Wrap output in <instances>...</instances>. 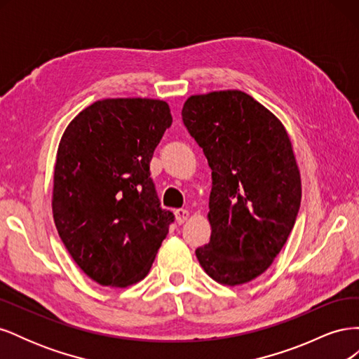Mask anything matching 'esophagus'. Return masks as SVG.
<instances>
[{
	"instance_id": "obj_1",
	"label": "esophagus",
	"mask_w": 359,
	"mask_h": 359,
	"mask_svg": "<svg viewBox=\"0 0 359 359\" xmlns=\"http://www.w3.org/2000/svg\"><path fill=\"white\" fill-rule=\"evenodd\" d=\"M175 217H177L178 224H184V223H186V222L189 220L190 212H189L187 210H184V208H178V210L175 211Z\"/></svg>"
}]
</instances>
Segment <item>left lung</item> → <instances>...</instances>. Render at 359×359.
Masks as SVG:
<instances>
[{"label": "left lung", "mask_w": 359, "mask_h": 359, "mask_svg": "<svg viewBox=\"0 0 359 359\" xmlns=\"http://www.w3.org/2000/svg\"><path fill=\"white\" fill-rule=\"evenodd\" d=\"M181 114L212 170L211 238L196 257L219 283H248L273 264L299 211L289 135L273 112L238 90L191 95Z\"/></svg>", "instance_id": "obj_1"}]
</instances>
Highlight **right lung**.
<instances>
[{"instance_id":"obj_1","label":"right lung","mask_w":359,"mask_h":359,"mask_svg":"<svg viewBox=\"0 0 359 359\" xmlns=\"http://www.w3.org/2000/svg\"><path fill=\"white\" fill-rule=\"evenodd\" d=\"M170 124L163 100L104 99L76 115L61 137L53 222L74 262L102 286L142 280L175 219L149 178Z\"/></svg>"}]
</instances>
